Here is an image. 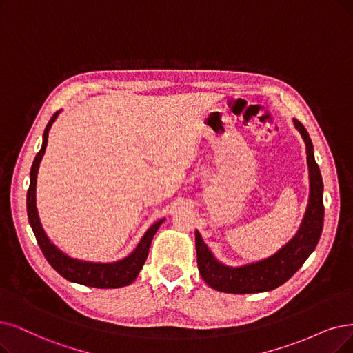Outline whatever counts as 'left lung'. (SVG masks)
I'll return each instance as SVG.
<instances>
[{
  "label": "left lung",
  "mask_w": 353,
  "mask_h": 353,
  "mask_svg": "<svg viewBox=\"0 0 353 353\" xmlns=\"http://www.w3.org/2000/svg\"><path fill=\"white\" fill-rule=\"evenodd\" d=\"M292 123L305 143L310 179L308 204L300 229L287 245L270 258L242 266H229L217 261L204 243L200 232L195 230L196 265L203 279L211 288L229 294H255L275 290L300 270L319 243L324 217L323 179L314 159L312 139L299 120L292 119Z\"/></svg>",
  "instance_id": "8db88e82"
}]
</instances>
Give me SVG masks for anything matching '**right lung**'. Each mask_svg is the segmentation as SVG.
Listing matches in <instances>:
<instances>
[{
  "label": "right lung",
  "mask_w": 353,
  "mask_h": 353,
  "mask_svg": "<svg viewBox=\"0 0 353 353\" xmlns=\"http://www.w3.org/2000/svg\"><path fill=\"white\" fill-rule=\"evenodd\" d=\"M61 111H56L53 117L49 120L45 133H43V143L36 158L33 161L32 169H30V187L27 191V216H29V223L33 229V233L36 236V241L43 252L45 258L52 265L53 270L61 274L63 278H66L70 283L82 284L87 287L94 288H120L132 284L137 278L140 270H142L149 248L152 243V239L154 233L158 232L159 225L165 221V219L152 224L148 229V232L140 239L136 249L125 258L116 261V262H90V261H81L68 256L58 246H56L48 234L45 233L41 223L39 219L37 207H36V184H37V171L43 158L46 146H48V137L49 130L54 120L58 119Z\"/></svg>",
  "instance_id": "1"
}]
</instances>
